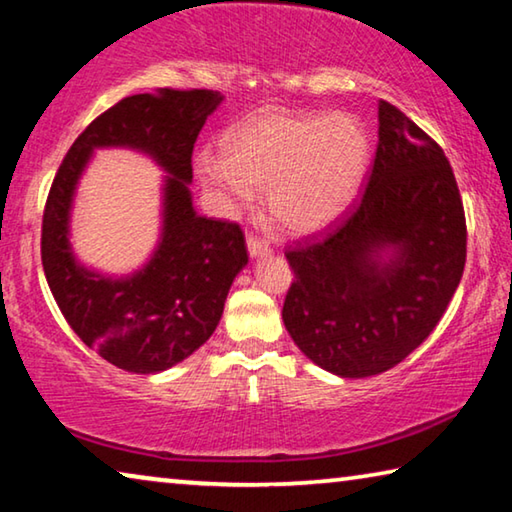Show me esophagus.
<instances>
[{
	"label": "esophagus",
	"instance_id": "esophagus-1",
	"mask_svg": "<svg viewBox=\"0 0 512 512\" xmlns=\"http://www.w3.org/2000/svg\"><path fill=\"white\" fill-rule=\"evenodd\" d=\"M248 253H250V257H262V255H269L271 248H269V243H266L264 239H259L257 234H248Z\"/></svg>",
	"mask_w": 512,
	"mask_h": 512
}]
</instances>
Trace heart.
<instances>
[{
  "label": "heart",
  "instance_id": "obj_1",
  "mask_svg": "<svg viewBox=\"0 0 512 512\" xmlns=\"http://www.w3.org/2000/svg\"><path fill=\"white\" fill-rule=\"evenodd\" d=\"M369 161V134L351 113L269 109L225 134L223 157L202 154L198 173L227 212L248 207L255 189H269L275 221L314 234L353 205Z\"/></svg>",
  "mask_w": 512,
  "mask_h": 512
}]
</instances>
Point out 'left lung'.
<instances>
[{"label": "left lung", "mask_w": 512, "mask_h": 512, "mask_svg": "<svg viewBox=\"0 0 512 512\" xmlns=\"http://www.w3.org/2000/svg\"><path fill=\"white\" fill-rule=\"evenodd\" d=\"M285 255L294 282L282 321L300 351L342 378L396 367L431 335L465 271V209L440 145L380 100L364 193Z\"/></svg>", "instance_id": "1"}]
</instances>
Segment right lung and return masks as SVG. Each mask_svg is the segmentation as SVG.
Segmentation results:
<instances>
[{"label": "right lung", "mask_w": 512, "mask_h": 512, "mask_svg": "<svg viewBox=\"0 0 512 512\" xmlns=\"http://www.w3.org/2000/svg\"><path fill=\"white\" fill-rule=\"evenodd\" d=\"M221 100L205 88L129 95L77 136L52 182L40 237L47 285L81 342L118 369L157 373L189 358L212 337L248 264L239 223L198 216L189 191L193 143ZM95 147L141 149L169 173L160 246L127 279L86 270L69 248L71 198Z\"/></svg>", "instance_id": "right-lung-1"}]
</instances>
